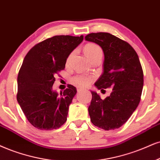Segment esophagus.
I'll use <instances>...</instances> for the list:
<instances>
[{
  "mask_svg": "<svg viewBox=\"0 0 160 160\" xmlns=\"http://www.w3.org/2000/svg\"><path fill=\"white\" fill-rule=\"evenodd\" d=\"M83 90H84V88H77V91H78V92L83 91Z\"/></svg>",
  "mask_w": 160,
  "mask_h": 160,
  "instance_id": "esophagus-1",
  "label": "esophagus"
}]
</instances>
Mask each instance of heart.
Segmentation results:
<instances>
[{"label":"heart","mask_w":160,"mask_h":160,"mask_svg":"<svg viewBox=\"0 0 160 160\" xmlns=\"http://www.w3.org/2000/svg\"><path fill=\"white\" fill-rule=\"evenodd\" d=\"M84 52L90 60H91L92 58H93L94 57L98 54H102L101 48L97 44H93V43H90V44H86L84 47ZM70 56L69 57L68 60L70 59ZM92 81H93V77L87 74L76 75V76H72L70 79V82L72 84L79 87L88 86Z\"/></svg>","instance_id":"heart-1"}]
</instances>
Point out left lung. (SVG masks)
Here are the masks:
<instances>
[{"label":"left lung","instance_id":"8db88e82","mask_svg":"<svg viewBox=\"0 0 160 160\" xmlns=\"http://www.w3.org/2000/svg\"><path fill=\"white\" fill-rule=\"evenodd\" d=\"M84 38L99 45L104 52L103 73L95 86L101 90L112 88L104 99L91 91L90 121L105 131L116 129L128 121L140 102L144 78L139 57L128 42L110 33H90Z\"/></svg>","mask_w":160,"mask_h":160}]
</instances>
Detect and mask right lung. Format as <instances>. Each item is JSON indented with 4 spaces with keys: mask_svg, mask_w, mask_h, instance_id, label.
<instances>
[{
    "mask_svg": "<svg viewBox=\"0 0 160 160\" xmlns=\"http://www.w3.org/2000/svg\"><path fill=\"white\" fill-rule=\"evenodd\" d=\"M83 38V35H56L35 44L26 55L18 76L17 100L35 128L51 131L67 121L76 88L69 84L58 94L52 85L56 74L64 70L69 55Z\"/></svg>",
    "mask_w": 160,
    "mask_h": 160,
    "instance_id": "1",
    "label": "right lung"
}]
</instances>
